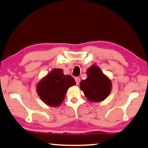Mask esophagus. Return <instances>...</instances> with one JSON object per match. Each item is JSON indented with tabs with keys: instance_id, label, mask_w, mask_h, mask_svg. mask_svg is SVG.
<instances>
[{
	"instance_id": "1",
	"label": "esophagus",
	"mask_w": 148,
	"mask_h": 148,
	"mask_svg": "<svg viewBox=\"0 0 148 148\" xmlns=\"http://www.w3.org/2000/svg\"><path fill=\"white\" fill-rule=\"evenodd\" d=\"M75 81H76V84H77V85H78V84H80V78H78V77H76V78H75Z\"/></svg>"
}]
</instances>
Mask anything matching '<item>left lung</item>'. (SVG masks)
Listing matches in <instances>:
<instances>
[{
	"instance_id": "8db88e82",
	"label": "left lung",
	"mask_w": 148,
	"mask_h": 148,
	"mask_svg": "<svg viewBox=\"0 0 148 148\" xmlns=\"http://www.w3.org/2000/svg\"><path fill=\"white\" fill-rule=\"evenodd\" d=\"M87 78L80 82V89L90 101L99 102L106 99L111 91V80L97 66L90 67L86 72Z\"/></svg>"
}]
</instances>
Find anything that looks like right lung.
Returning a JSON list of instances; mask_svg holds the SVG:
<instances>
[{"instance_id": "1", "label": "right lung", "mask_w": 148, "mask_h": 148, "mask_svg": "<svg viewBox=\"0 0 148 148\" xmlns=\"http://www.w3.org/2000/svg\"><path fill=\"white\" fill-rule=\"evenodd\" d=\"M75 84L72 76L64 75L62 69H54L38 82L37 92L45 103L56 107L64 101L68 88Z\"/></svg>"}]
</instances>
